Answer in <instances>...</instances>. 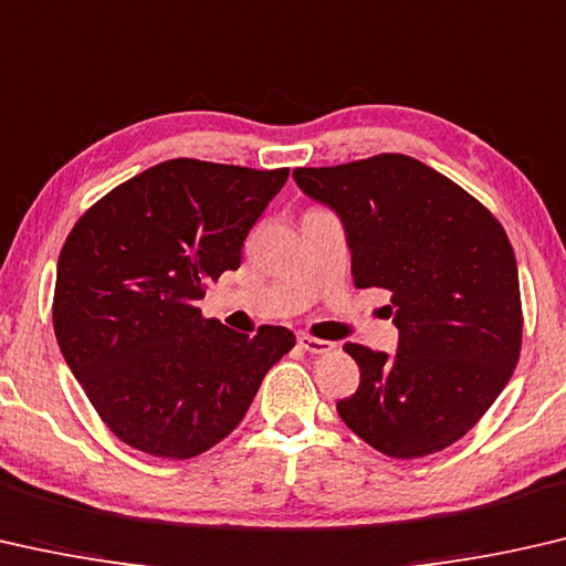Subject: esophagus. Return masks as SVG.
Listing matches in <instances>:
<instances>
[{"mask_svg": "<svg viewBox=\"0 0 566 566\" xmlns=\"http://www.w3.org/2000/svg\"><path fill=\"white\" fill-rule=\"evenodd\" d=\"M298 346L303 350H308V354H313V356H323V354H328V350H333L331 340L313 338V336H308V333H303V336H298Z\"/></svg>", "mask_w": 566, "mask_h": 566, "instance_id": "1", "label": "esophagus"}]
</instances>
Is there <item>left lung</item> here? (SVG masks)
Wrapping results in <instances>:
<instances>
[{
    "instance_id": "1",
    "label": "left lung",
    "mask_w": 566,
    "mask_h": 566,
    "mask_svg": "<svg viewBox=\"0 0 566 566\" xmlns=\"http://www.w3.org/2000/svg\"><path fill=\"white\" fill-rule=\"evenodd\" d=\"M344 226L358 289L394 293V356L346 344L360 368L336 403L356 437L394 459L459 441L504 386L522 348L512 243L457 182L409 155L293 170Z\"/></svg>"
}]
</instances>
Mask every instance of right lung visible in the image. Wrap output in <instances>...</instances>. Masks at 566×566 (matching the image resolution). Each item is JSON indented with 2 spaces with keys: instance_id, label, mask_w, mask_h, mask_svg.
<instances>
[{
  "instance_id": "add662e5",
  "label": "right lung",
  "mask_w": 566,
  "mask_h": 566,
  "mask_svg": "<svg viewBox=\"0 0 566 566\" xmlns=\"http://www.w3.org/2000/svg\"><path fill=\"white\" fill-rule=\"evenodd\" d=\"M283 170L178 157L135 175L77 220L57 261L54 336L117 439L192 459L243 421L271 366L295 346L202 318L208 283L240 265Z\"/></svg>"
}]
</instances>
